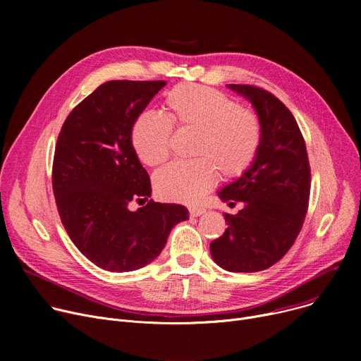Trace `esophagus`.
<instances>
[{
  "instance_id": "34e87169",
  "label": "esophagus",
  "mask_w": 361,
  "mask_h": 361,
  "mask_svg": "<svg viewBox=\"0 0 361 361\" xmlns=\"http://www.w3.org/2000/svg\"><path fill=\"white\" fill-rule=\"evenodd\" d=\"M188 212H190V216H200V215H203L204 212H206V209L204 207H196V206H193V207H190V209H188Z\"/></svg>"
}]
</instances>
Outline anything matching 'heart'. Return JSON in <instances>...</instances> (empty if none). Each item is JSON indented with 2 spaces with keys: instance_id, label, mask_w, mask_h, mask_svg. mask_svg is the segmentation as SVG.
Returning a JSON list of instances; mask_svg holds the SVG:
<instances>
[{
  "instance_id": "obj_1",
  "label": "heart",
  "mask_w": 361,
  "mask_h": 361,
  "mask_svg": "<svg viewBox=\"0 0 361 361\" xmlns=\"http://www.w3.org/2000/svg\"><path fill=\"white\" fill-rule=\"evenodd\" d=\"M168 117L146 111L133 126L131 142L149 166L169 157L173 124L197 131L193 161H174L155 176L159 196L181 203L199 202L218 180L237 178L255 162L263 137L257 114L216 89L181 83L165 97Z\"/></svg>"
}]
</instances>
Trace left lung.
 <instances>
[{
	"mask_svg": "<svg viewBox=\"0 0 361 361\" xmlns=\"http://www.w3.org/2000/svg\"><path fill=\"white\" fill-rule=\"evenodd\" d=\"M255 106L263 137L252 166L218 193L243 202L237 215L225 214L228 228L211 243L218 267L230 272H259L281 260L294 244L310 196L306 143L291 111L268 90L228 85Z\"/></svg>",
	"mask_w": 361,
	"mask_h": 361,
	"instance_id": "1",
	"label": "left lung"
}]
</instances>
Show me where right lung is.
<instances>
[{"label": "right lung", "mask_w": 361, "mask_h": 361, "mask_svg": "<svg viewBox=\"0 0 361 361\" xmlns=\"http://www.w3.org/2000/svg\"><path fill=\"white\" fill-rule=\"evenodd\" d=\"M164 80H111L92 92L66 118L56 140L52 190L71 241L109 272L136 271L162 252L174 225L188 218L176 203L150 197L147 171L131 143L136 120Z\"/></svg>", "instance_id": "right-lung-1"}]
</instances>
